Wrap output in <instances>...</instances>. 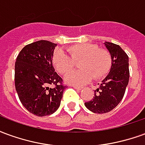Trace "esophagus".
<instances>
[{
	"instance_id": "1",
	"label": "esophagus",
	"mask_w": 145,
	"mask_h": 145,
	"mask_svg": "<svg viewBox=\"0 0 145 145\" xmlns=\"http://www.w3.org/2000/svg\"><path fill=\"white\" fill-rule=\"evenodd\" d=\"M73 88H75V89H77V90H78V91H80V90H82V88H81V87H78V86H75V85H74L73 86Z\"/></svg>"
}]
</instances>
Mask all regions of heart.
<instances>
[{
    "instance_id": "1",
    "label": "heart",
    "mask_w": 145,
    "mask_h": 145,
    "mask_svg": "<svg viewBox=\"0 0 145 145\" xmlns=\"http://www.w3.org/2000/svg\"><path fill=\"white\" fill-rule=\"evenodd\" d=\"M70 57L57 50L53 57V63L60 74H66L72 69L75 62L79 61L78 71H72L64 77L70 85H82L91 78L99 80L109 73L112 66V57L109 52L99 49V46L88 42L72 45L67 49Z\"/></svg>"
}]
</instances>
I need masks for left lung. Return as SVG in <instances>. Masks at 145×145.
Returning a JSON list of instances; mask_svg holds the SVG:
<instances>
[{"label": "left lung", "mask_w": 145, "mask_h": 145, "mask_svg": "<svg viewBox=\"0 0 145 145\" xmlns=\"http://www.w3.org/2000/svg\"><path fill=\"white\" fill-rule=\"evenodd\" d=\"M104 44L112 57V66L99 87L94 91L91 100L85 106L95 113H106L114 109L122 100L128 85L129 57L119 45L109 42Z\"/></svg>", "instance_id": "8db88e82"}]
</instances>
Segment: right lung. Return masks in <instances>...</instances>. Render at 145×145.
Listing matches in <instances>:
<instances>
[{
	"label": "right lung",
	"mask_w": 145,
	"mask_h": 145,
	"mask_svg": "<svg viewBox=\"0 0 145 145\" xmlns=\"http://www.w3.org/2000/svg\"><path fill=\"white\" fill-rule=\"evenodd\" d=\"M56 46V43L47 40L28 44L15 62L14 84L18 98L29 112L38 116L57 111L66 88L53 66ZM52 85L54 88H51Z\"/></svg>",
	"instance_id": "right-lung-1"
}]
</instances>
